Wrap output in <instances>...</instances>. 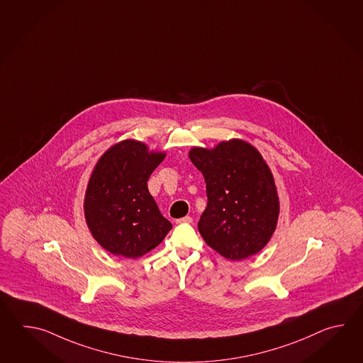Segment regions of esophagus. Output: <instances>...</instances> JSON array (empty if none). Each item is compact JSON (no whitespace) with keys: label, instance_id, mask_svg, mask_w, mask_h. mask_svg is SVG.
<instances>
[{"label":"esophagus","instance_id":"1","mask_svg":"<svg viewBox=\"0 0 363 363\" xmlns=\"http://www.w3.org/2000/svg\"><path fill=\"white\" fill-rule=\"evenodd\" d=\"M193 219L191 218V216H184V218H180V219H178L177 220V223L182 224V223H192Z\"/></svg>","mask_w":363,"mask_h":363}]
</instances>
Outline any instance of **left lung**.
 <instances>
[{"instance_id": "left-lung-1", "label": "left lung", "mask_w": 363, "mask_h": 363, "mask_svg": "<svg viewBox=\"0 0 363 363\" xmlns=\"http://www.w3.org/2000/svg\"><path fill=\"white\" fill-rule=\"evenodd\" d=\"M189 160L202 172L208 206L199 231L208 247L231 261L261 252L278 224V191L269 164L252 144L220 141L194 147Z\"/></svg>"}]
</instances>
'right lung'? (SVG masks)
Segmentation results:
<instances>
[{
    "label": "right lung",
    "mask_w": 363,
    "mask_h": 363,
    "mask_svg": "<svg viewBox=\"0 0 363 363\" xmlns=\"http://www.w3.org/2000/svg\"><path fill=\"white\" fill-rule=\"evenodd\" d=\"M164 157L128 139L108 147L96 163L85 191V222L111 255L139 258L172 228L147 189V179Z\"/></svg>",
    "instance_id": "add662e5"
}]
</instances>
